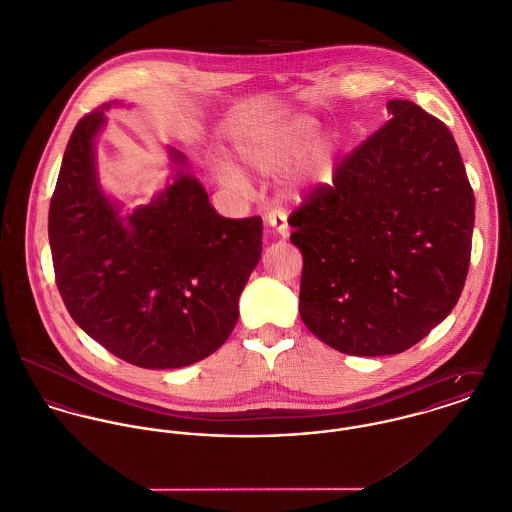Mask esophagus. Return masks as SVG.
<instances>
[{
	"mask_svg": "<svg viewBox=\"0 0 512 512\" xmlns=\"http://www.w3.org/2000/svg\"><path fill=\"white\" fill-rule=\"evenodd\" d=\"M267 226L271 229V233L277 235V237H288V233H290L288 222H286V214H283V212H269Z\"/></svg>",
	"mask_w": 512,
	"mask_h": 512,
	"instance_id": "esophagus-1",
	"label": "esophagus"
}]
</instances>
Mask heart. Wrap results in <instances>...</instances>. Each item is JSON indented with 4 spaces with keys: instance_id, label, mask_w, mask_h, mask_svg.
<instances>
[{
    "instance_id": "obj_1",
    "label": "heart",
    "mask_w": 512,
    "mask_h": 512,
    "mask_svg": "<svg viewBox=\"0 0 512 512\" xmlns=\"http://www.w3.org/2000/svg\"><path fill=\"white\" fill-rule=\"evenodd\" d=\"M318 121L308 115H284L253 123L233 137L235 159L263 176L284 174V188L298 196L308 188L330 180L340 141L336 135H320ZM218 176L229 186H243L245 178L222 163Z\"/></svg>"
}]
</instances>
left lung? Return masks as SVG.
Listing matches in <instances>:
<instances>
[{
	"mask_svg": "<svg viewBox=\"0 0 512 512\" xmlns=\"http://www.w3.org/2000/svg\"><path fill=\"white\" fill-rule=\"evenodd\" d=\"M290 216L300 318L345 355L406 351L463 290L475 198L450 129L408 100Z\"/></svg>",
	"mask_w": 512,
	"mask_h": 512,
	"instance_id": "1",
	"label": "left lung"
}]
</instances>
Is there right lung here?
I'll use <instances>...</instances> for the list:
<instances>
[{"mask_svg":"<svg viewBox=\"0 0 512 512\" xmlns=\"http://www.w3.org/2000/svg\"><path fill=\"white\" fill-rule=\"evenodd\" d=\"M104 104L66 145L49 210L57 286L72 320L115 357L178 369L218 351L263 249L259 216L222 218L186 157L169 147L172 182L123 216L100 184Z\"/></svg>","mask_w":512,"mask_h":512,"instance_id":"obj_1","label":"right lung"}]
</instances>
